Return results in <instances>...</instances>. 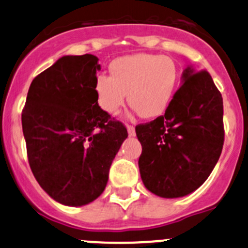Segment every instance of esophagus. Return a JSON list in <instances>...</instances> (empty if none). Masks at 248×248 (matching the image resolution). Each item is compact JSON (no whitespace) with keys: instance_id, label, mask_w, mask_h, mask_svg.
Listing matches in <instances>:
<instances>
[{"instance_id":"obj_1","label":"esophagus","mask_w":248,"mask_h":248,"mask_svg":"<svg viewBox=\"0 0 248 248\" xmlns=\"http://www.w3.org/2000/svg\"><path fill=\"white\" fill-rule=\"evenodd\" d=\"M127 131H128V134L131 137L136 134V128H134V126H132V124H127Z\"/></svg>"}]
</instances>
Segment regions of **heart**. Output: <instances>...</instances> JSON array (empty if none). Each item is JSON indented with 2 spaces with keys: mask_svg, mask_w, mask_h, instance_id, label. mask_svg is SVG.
Here are the masks:
<instances>
[{
  "mask_svg": "<svg viewBox=\"0 0 248 248\" xmlns=\"http://www.w3.org/2000/svg\"><path fill=\"white\" fill-rule=\"evenodd\" d=\"M111 77L99 74L93 89L104 111L115 114L124 104L141 117L151 119L166 111L179 80L176 63L168 56L138 54L122 56L110 63Z\"/></svg>",
  "mask_w": 248,
  "mask_h": 248,
  "instance_id": "b5f03b06",
  "label": "heart"
}]
</instances>
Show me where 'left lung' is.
Returning a JSON list of instances; mask_svg holds the SVG:
<instances>
[{
    "label": "left lung",
    "mask_w": 248,
    "mask_h": 248,
    "mask_svg": "<svg viewBox=\"0 0 248 248\" xmlns=\"http://www.w3.org/2000/svg\"><path fill=\"white\" fill-rule=\"evenodd\" d=\"M145 187L163 198L187 196L214 170L224 142L223 99L207 71L188 67L166 112L136 127Z\"/></svg>",
    "instance_id": "left-lung-1"
}]
</instances>
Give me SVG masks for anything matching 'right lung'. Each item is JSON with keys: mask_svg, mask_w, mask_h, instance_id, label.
Wrapping results in <instances>:
<instances>
[{"mask_svg": "<svg viewBox=\"0 0 248 248\" xmlns=\"http://www.w3.org/2000/svg\"><path fill=\"white\" fill-rule=\"evenodd\" d=\"M99 69L94 55L61 57L32 80L22 109L31 170L52 199L69 206L103 193L128 137L124 124L98 106L93 85Z\"/></svg>", "mask_w": 248, "mask_h": 248, "instance_id": "add662e5", "label": "right lung"}]
</instances>
